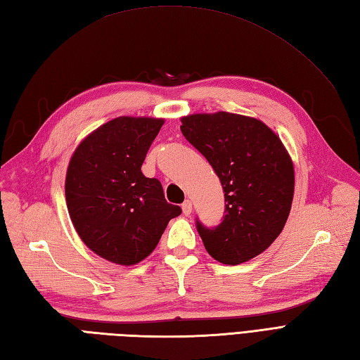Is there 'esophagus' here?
Here are the masks:
<instances>
[{"label": "esophagus", "mask_w": 360, "mask_h": 360, "mask_svg": "<svg viewBox=\"0 0 360 360\" xmlns=\"http://www.w3.org/2000/svg\"><path fill=\"white\" fill-rule=\"evenodd\" d=\"M192 201H186L184 204H182V212H184V215H190V213H192Z\"/></svg>", "instance_id": "obj_1"}]
</instances>
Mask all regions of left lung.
I'll return each instance as SVG.
<instances>
[{
	"instance_id": "8db88e82",
	"label": "left lung",
	"mask_w": 360,
	"mask_h": 360,
	"mask_svg": "<svg viewBox=\"0 0 360 360\" xmlns=\"http://www.w3.org/2000/svg\"><path fill=\"white\" fill-rule=\"evenodd\" d=\"M181 131L221 181L226 215L215 229L198 223L205 250L235 266L277 240L294 198V162L277 133L259 119L218 111L181 117Z\"/></svg>"
}]
</instances>
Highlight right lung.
Masks as SVG:
<instances>
[{"label":"right lung","instance_id":"1","mask_svg":"<svg viewBox=\"0 0 360 360\" xmlns=\"http://www.w3.org/2000/svg\"><path fill=\"white\" fill-rule=\"evenodd\" d=\"M160 117L120 116L91 131L70 159L68 212L80 240L120 266L141 263L156 249L181 207L165 201L160 182L141 170Z\"/></svg>","mask_w":360,"mask_h":360}]
</instances>
